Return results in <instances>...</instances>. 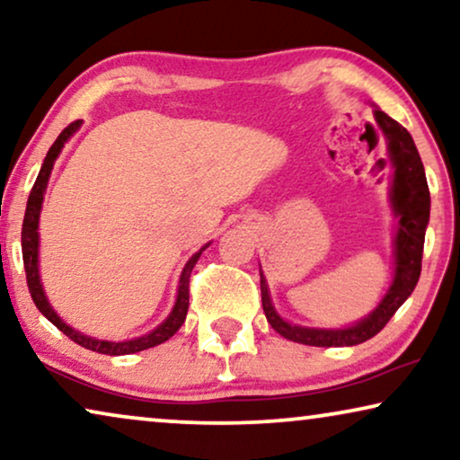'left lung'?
<instances>
[{"label":"left lung","mask_w":460,"mask_h":460,"mask_svg":"<svg viewBox=\"0 0 460 460\" xmlns=\"http://www.w3.org/2000/svg\"><path fill=\"white\" fill-rule=\"evenodd\" d=\"M375 119L387 137L389 159L394 165L392 203L398 216V234H395V279L389 287L385 299L379 307L349 329L324 331V329H304V326L288 324L274 312L272 301L268 295L266 279L261 276V305L266 312L268 323L276 332L288 341L314 345V348H341V345H358L373 339L389 318L398 312V307L411 297L420 276V260H423L425 228L429 222V186H427L425 169L420 163L419 150L414 146L412 136L402 128L398 121L376 109Z\"/></svg>","instance_id":"1"}]
</instances>
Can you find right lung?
Returning a JSON list of instances; mask_svg holds the SVG:
<instances>
[{"mask_svg":"<svg viewBox=\"0 0 460 460\" xmlns=\"http://www.w3.org/2000/svg\"><path fill=\"white\" fill-rule=\"evenodd\" d=\"M81 121H73L71 125H66L62 129V134L56 137V142L52 144V148L48 150L46 161H43L41 172L37 175L33 188H31L29 200H27V211H24V222H22V261H24V272H27V285H29V293L33 297L37 310H40L43 316H46L49 323H52L56 329H60L68 339H73L75 343L81 345V348L98 351V354H106V356H125V354H136V351L155 348V345L165 343L169 337H173L181 324H184L186 314H188V297H190V274L194 263L199 261V257L203 251L207 249V244L199 253H194L190 257V261L186 263L184 272L180 276V288H178V301H175L173 312L169 314V318L163 323L159 329H155L148 335L131 339V341H121V343H111V341H98V339L85 337L81 332L73 331L71 326H66L62 320L56 316V312L52 310V305L48 304L46 293H43L41 282H40V268H37V247H40V236H37V222H40V211H41V200H43V190L48 186V178L49 172H52L56 156L60 155L65 142L71 137L75 131L79 129Z\"/></svg>","mask_w":460,"mask_h":460,"instance_id":"obj_1","label":"right lung"}]
</instances>
